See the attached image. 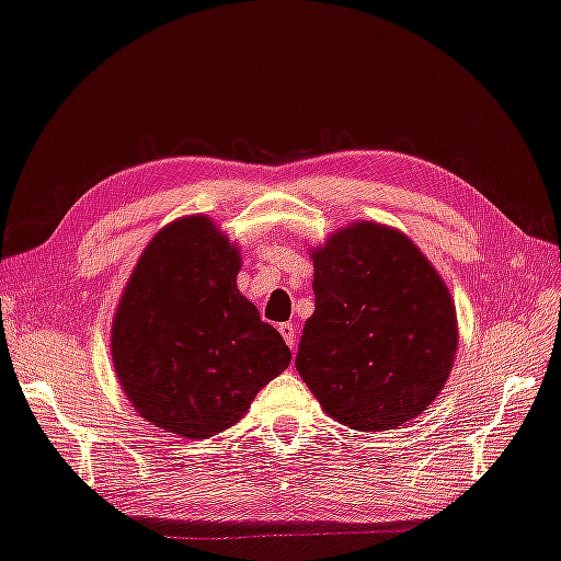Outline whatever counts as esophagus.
Returning <instances> with one entry per match:
<instances>
[{
    "mask_svg": "<svg viewBox=\"0 0 561 561\" xmlns=\"http://www.w3.org/2000/svg\"><path fill=\"white\" fill-rule=\"evenodd\" d=\"M278 332L283 334L285 344L290 346V352H295V346H298V340H295V327H293V322H283V324L278 327Z\"/></svg>",
    "mask_w": 561,
    "mask_h": 561,
    "instance_id": "34e87169",
    "label": "esophagus"
}]
</instances>
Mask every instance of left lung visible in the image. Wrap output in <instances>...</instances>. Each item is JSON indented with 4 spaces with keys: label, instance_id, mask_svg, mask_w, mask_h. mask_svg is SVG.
I'll list each match as a JSON object with an SVG mask.
<instances>
[{
    "label": "left lung",
    "instance_id": "left-lung-1",
    "mask_svg": "<svg viewBox=\"0 0 561 561\" xmlns=\"http://www.w3.org/2000/svg\"><path fill=\"white\" fill-rule=\"evenodd\" d=\"M312 261L300 378L352 430H393L420 415L447 383L459 340L439 273L405 234L374 221L342 229Z\"/></svg>",
    "mask_w": 561,
    "mask_h": 561
}]
</instances>
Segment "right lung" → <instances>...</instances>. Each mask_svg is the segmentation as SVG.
<instances>
[{
    "mask_svg": "<svg viewBox=\"0 0 561 561\" xmlns=\"http://www.w3.org/2000/svg\"><path fill=\"white\" fill-rule=\"evenodd\" d=\"M239 251L207 217L158 231L126 283L112 358L151 425L207 439L241 420L290 348L239 293Z\"/></svg>",
    "mask_w": 561,
    "mask_h": 561,
    "instance_id": "obj_1",
    "label": "right lung"
}]
</instances>
